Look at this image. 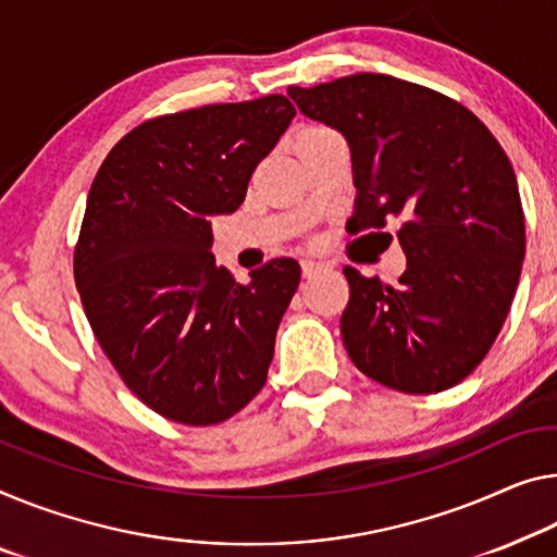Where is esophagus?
Masks as SVG:
<instances>
[{
  "instance_id": "1",
  "label": "esophagus",
  "mask_w": 557,
  "mask_h": 557,
  "mask_svg": "<svg viewBox=\"0 0 557 557\" xmlns=\"http://www.w3.org/2000/svg\"><path fill=\"white\" fill-rule=\"evenodd\" d=\"M326 267H323V263H319V261H311V259H306V261H301V273L306 278H311L313 273H319V271H323Z\"/></svg>"
}]
</instances>
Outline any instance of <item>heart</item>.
<instances>
[{"mask_svg": "<svg viewBox=\"0 0 557 557\" xmlns=\"http://www.w3.org/2000/svg\"><path fill=\"white\" fill-rule=\"evenodd\" d=\"M313 129H319V126H313ZM306 132H311V129H306Z\"/></svg>", "mask_w": 557, "mask_h": 557, "instance_id": "b5f03b06", "label": "heart"}]
</instances>
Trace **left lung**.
I'll return each mask as SVG.
<instances>
[{
	"instance_id": "1",
	"label": "left lung",
	"mask_w": 557,
	"mask_h": 557,
	"mask_svg": "<svg viewBox=\"0 0 557 557\" xmlns=\"http://www.w3.org/2000/svg\"><path fill=\"white\" fill-rule=\"evenodd\" d=\"M288 97L348 144L356 201L346 228L396 224L406 253L398 286L344 269L350 361L393 391L456 386L500 333L525 259L506 151L458 101L388 74L288 87Z\"/></svg>"
}]
</instances>
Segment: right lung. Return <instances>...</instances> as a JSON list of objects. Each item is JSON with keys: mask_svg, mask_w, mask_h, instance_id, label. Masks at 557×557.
<instances>
[{"mask_svg": "<svg viewBox=\"0 0 557 557\" xmlns=\"http://www.w3.org/2000/svg\"><path fill=\"white\" fill-rule=\"evenodd\" d=\"M294 116L271 94L149 119L94 178L76 288L119 375L169 421L221 423L267 383L301 267L273 259L236 284L211 253V219L242 207L256 164Z\"/></svg>", "mask_w": 557, "mask_h": 557, "instance_id": "obj_1", "label": "right lung"}]
</instances>
